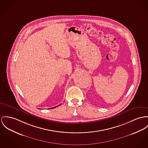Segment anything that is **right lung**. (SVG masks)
<instances>
[{"mask_svg":"<svg viewBox=\"0 0 148 148\" xmlns=\"http://www.w3.org/2000/svg\"><path fill=\"white\" fill-rule=\"evenodd\" d=\"M60 105H57L56 106H55V107H53V108H50V109H53V108H56V107H57V106H60Z\"/></svg>","mask_w":148,"mask_h":148,"instance_id":"right-lung-1","label":"right lung"}]
</instances>
